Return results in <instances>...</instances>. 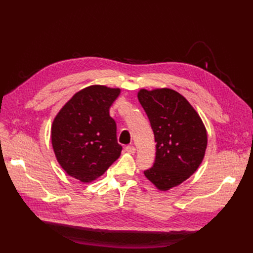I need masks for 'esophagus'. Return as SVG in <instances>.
Listing matches in <instances>:
<instances>
[{"instance_id": "1", "label": "esophagus", "mask_w": 253, "mask_h": 253, "mask_svg": "<svg viewBox=\"0 0 253 253\" xmlns=\"http://www.w3.org/2000/svg\"><path fill=\"white\" fill-rule=\"evenodd\" d=\"M125 150H126V152L130 153V154H133V153L136 152V148L133 147V146H127V147L125 148Z\"/></svg>"}]
</instances>
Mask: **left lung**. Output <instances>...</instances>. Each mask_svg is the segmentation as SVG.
Masks as SVG:
<instances>
[{
    "label": "left lung",
    "mask_w": 253,
    "mask_h": 253,
    "mask_svg": "<svg viewBox=\"0 0 253 253\" xmlns=\"http://www.w3.org/2000/svg\"><path fill=\"white\" fill-rule=\"evenodd\" d=\"M157 142L155 161L144 175L160 190L184 182L202 163L208 144L207 129L185 96L169 88L138 92Z\"/></svg>",
    "instance_id": "left-lung-1"
}]
</instances>
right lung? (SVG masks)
Masks as SVG:
<instances>
[{
    "instance_id": "add662e5",
    "label": "right lung",
    "mask_w": 253,
    "mask_h": 253,
    "mask_svg": "<svg viewBox=\"0 0 253 253\" xmlns=\"http://www.w3.org/2000/svg\"><path fill=\"white\" fill-rule=\"evenodd\" d=\"M121 89L94 84L78 91L57 113L52 147L66 173L82 182L99 178L120 158L116 123L110 107Z\"/></svg>"
}]
</instances>
